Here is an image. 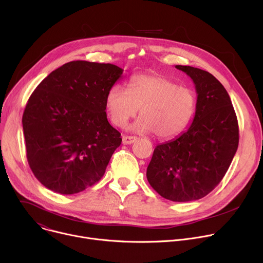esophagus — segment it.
Returning a JSON list of instances; mask_svg holds the SVG:
<instances>
[{
	"mask_svg": "<svg viewBox=\"0 0 263 263\" xmlns=\"http://www.w3.org/2000/svg\"><path fill=\"white\" fill-rule=\"evenodd\" d=\"M136 139H137V137H135V136L124 135L122 136V143H124L125 145H130V144H133Z\"/></svg>",
	"mask_w": 263,
	"mask_h": 263,
	"instance_id": "34e87169",
	"label": "esophagus"
}]
</instances>
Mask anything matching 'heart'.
Returning <instances> with one entry per match:
<instances>
[{
    "label": "heart",
    "instance_id": "heart-1",
    "mask_svg": "<svg viewBox=\"0 0 263 263\" xmlns=\"http://www.w3.org/2000/svg\"><path fill=\"white\" fill-rule=\"evenodd\" d=\"M106 107L116 127H126L139 110L142 116L133 129L168 139L188 127L197 110V96L194 90L164 76L139 74L130 78L128 90L119 84L111 86Z\"/></svg>",
    "mask_w": 263,
    "mask_h": 263
}]
</instances>
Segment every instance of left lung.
<instances>
[{
	"label": "left lung",
	"instance_id": "1",
	"mask_svg": "<svg viewBox=\"0 0 263 263\" xmlns=\"http://www.w3.org/2000/svg\"><path fill=\"white\" fill-rule=\"evenodd\" d=\"M176 67L196 85V114L186 132L155 147L147 179L163 198L189 202L207 196L225 176L238 149L239 127L230 95L215 76Z\"/></svg>",
	"mask_w": 263,
	"mask_h": 263
}]
</instances>
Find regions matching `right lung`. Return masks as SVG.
<instances>
[{"label": "right lung", "instance_id": "right-lung-1", "mask_svg": "<svg viewBox=\"0 0 263 263\" xmlns=\"http://www.w3.org/2000/svg\"><path fill=\"white\" fill-rule=\"evenodd\" d=\"M124 69L71 61L30 95L22 125L28 165L49 190L74 195L97 183L121 144L108 121L106 96Z\"/></svg>", "mask_w": 263, "mask_h": 263}]
</instances>
